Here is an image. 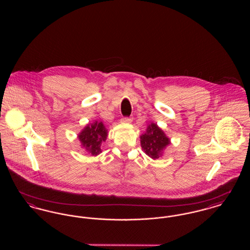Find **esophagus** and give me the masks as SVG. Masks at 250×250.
Masks as SVG:
<instances>
[{
	"label": "esophagus",
	"mask_w": 250,
	"mask_h": 250,
	"mask_svg": "<svg viewBox=\"0 0 250 250\" xmlns=\"http://www.w3.org/2000/svg\"><path fill=\"white\" fill-rule=\"evenodd\" d=\"M122 122H123V123H131L132 119L128 118V117H125V118L122 119Z\"/></svg>",
	"instance_id": "34e87169"
}]
</instances>
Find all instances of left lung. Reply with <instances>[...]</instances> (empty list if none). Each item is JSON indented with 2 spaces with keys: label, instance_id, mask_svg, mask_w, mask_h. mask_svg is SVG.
Wrapping results in <instances>:
<instances>
[{
  "label": "left lung",
  "instance_id": "obj_1",
  "mask_svg": "<svg viewBox=\"0 0 250 250\" xmlns=\"http://www.w3.org/2000/svg\"><path fill=\"white\" fill-rule=\"evenodd\" d=\"M141 144L146 155L153 159H156L169 144V140L156 124L151 123L147 132L141 136Z\"/></svg>",
  "mask_w": 250,
  "mask_h": 250
}]
</instances>
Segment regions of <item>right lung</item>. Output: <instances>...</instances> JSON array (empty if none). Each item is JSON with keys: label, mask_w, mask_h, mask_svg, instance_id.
<instances>
[{"label": "right lung", "mask_w": 250, "mask_h": 250, "mask_svg": "<svg viewBox=\"0 0 250 250\" xmlns=\"http://www.w3.org/2000/svg\"><path fill=\"white\" fill-rule=\"evenodd\" d=\"M107 132L102 123L95 122L87 125L79 135V139L83 146L93 155L101 153L100 146L107 139Z\"/></svg>", "instance_id": "1"}]
</instances>
